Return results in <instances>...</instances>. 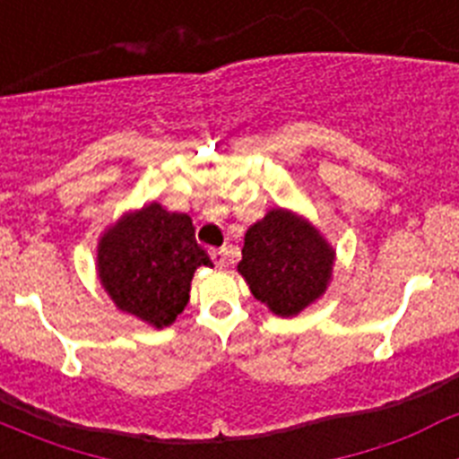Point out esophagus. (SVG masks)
Instances as JSON below:
<instances>
[{
	"label": "esophagus",
	"mask_w": 459,
	"mask_h": 459,
	"mask_svg": "<svg viewBox=\"0 0 459 459\" xmlns=\"http://www.w3.org/2000/svg\"><path fill=\"white\" fill-rule=\"evenodd\" d=\"M227 255H230V250H227V248H213V250H211V259H213V264H216V266H225L227 264Z\"/></svg>",
	"instance_id": "obj_1"
}]
</instances>
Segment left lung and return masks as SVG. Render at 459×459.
<instances>
[{"instance_id": "left-lung-1", "label": "left lung", "mask_w": 459, "mask_h": 459, "mask_svg": "<svg viewBox=\"0 0 459 459\" xmlns=\"http://www.w3.org/2000/svg\"><path fill=\"white\" fill-rule=\"evenodd\" d=\"M241 255L238 273L280 317L299 315L324 294L335 257L315 227L282 209L250 227Z\"/></svg>"}]
</instances>
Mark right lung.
Here are the masks:
<instances>
[{"label":"right lung","instance_id":"1","mask_svg":"<svg viewBox=\"0 0 459 459\" xmlns=\"http://www.w3.org/2000/svg\"><path fill=\"white\" fill-rule=\"evenodd\" d=\"M197 266H213L186 213L149 204L121 218L99 248V275L117 307L156 328L169 326L190 299Z\"/></svg>","mask_w":459,"mask_h":459}]
</instances>
